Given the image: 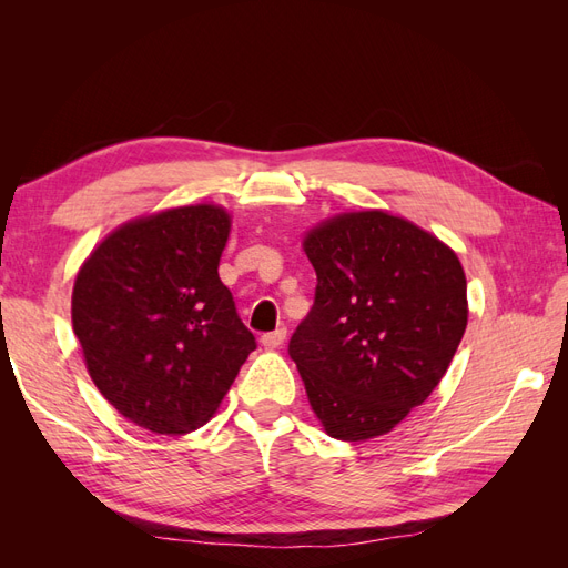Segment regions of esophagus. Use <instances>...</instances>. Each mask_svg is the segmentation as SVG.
Masks as SVG:
<instances>
[{
    "label": "esophagus",
    "instance_id": "1",
    "mask_svg": "<svg viewBox=\"0 0 568 568\" xmlns=\"http://www.w3.org/2000/svg\"><path fill=\"white\" fill-rule=\"evenodd\" d=\"M284 338H286V329H274V332H270V334H263L261 343H263V346H265V348L274 351V348H282V343H284Z\"/></svg>",
    "mask_w": 568,
    "mask_h": 568
}]
</instances>
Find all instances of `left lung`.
<instances>
[{
  "label": "left lung",
  "mask_w": 568,
  "mask_h": 568,
  "mask_svg": "<svg viewBox=\"0 0 568 568\" xmlns=\"http://www.w3.org/2000/svg\"><path fill=\"white\" fill-rule=\"evenodd\" d=\"M315 305L288 355L324 432L367 440L398 426L448 372L467 329L457 253L386 211L338 213L303 236Z\"/></svg>",
  "instance_id": "obj_1"
}]
</instances>
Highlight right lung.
I'll return each mask as SVG.
<instances>
[{
	"label": "right lung",
	"mask_w": 568,
	"mask_h": 568,
	"mask_svg": "<svg viewBox=\"0 0 568 568\" xmlns=\"http://www.w3.org/2000/svg\"><path fill=\"white\" fill-rule=\"evenodd\" d=\"M232 215L217 203L128 220L84 257L71 317L99 393L151 434L209 422L255 351L220 282Z\"/></svg>",
	"instance_id": "obj_1"
}]
</instances>
